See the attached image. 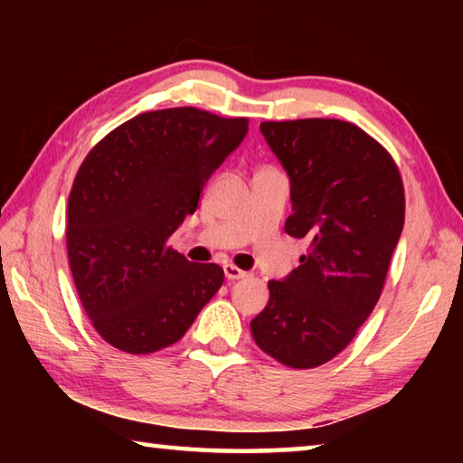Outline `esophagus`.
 <instances>
[{"instance_id":"obj_1","label":"esophagus","mask_w":463,"mask_h":463,"mask_svg":"<svg viewBox=\"0 0 463 463\" xmlns=\"http://www.w3.org/2000/svg\"><path fill=\"white\" fill-rule=\"evenodd\" d=\"M224 276H226V279H229V281H234V279L245 278L247 273L242 271V269H239L237 265H232V263H224Z\"/></svg>"}]
</instances>
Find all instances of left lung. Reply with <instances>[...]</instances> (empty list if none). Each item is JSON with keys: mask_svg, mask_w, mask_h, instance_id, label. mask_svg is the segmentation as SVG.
<instances>
[{"mask_svg": "<svg viewBox=\"0 0 463 463\" xmlns=\"http://www.w3.org/2000/svg\"><path fill=\"white\" fill-rule=\"evenodd\" d=\"M289 177L286 232L310 249L250 320L265 354L310 370L347 347L380 300L404 226V187L378 140L345 120L263 122Z\"/></svg>", "mask_w": 463, "mask_h": 463, "instance_id": "8db88e82", "label": "left lung"}]
</instances>
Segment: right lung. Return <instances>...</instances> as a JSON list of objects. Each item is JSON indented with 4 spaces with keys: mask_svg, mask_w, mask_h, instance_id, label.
Instances as JSON below:
<instances>
[{
    "mask_svg": "<svg viewBox=\"0 0 463 463\" xmlns=\"http://www.w3.org/2000/svg\"><path fill=\"white\" fill-rule=\"evenodd\" d=\"M247 130V118L155 109L85 156L69 195L67 253L83 308L112 347H169L221 289V265L187 261L165 242Z\"/></svg>",
    "mask_w": 463,
    "mask_h": 463,
    "instance_id": "right-lung-1",
    "label": "right lung"
}]
</instances>
